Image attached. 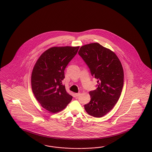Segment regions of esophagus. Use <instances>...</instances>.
Listing matches in <instances>:
<instances>
[{
  "label": "esophagus",
  "mask_w": 152,
  "mask_h": 152,
  "mask_svg": "<svg viewBox=\"0 0 152 152\" xmlns=\"http://www.w3.org/2000/svg\"><path fill=\"white\" fill-rule=\"evenodd\" d=\"M80 95V93H76V94H75V96H76V97H78Z\"/></svg>",
  "instance_id": "34e87169"
}]
</instances>
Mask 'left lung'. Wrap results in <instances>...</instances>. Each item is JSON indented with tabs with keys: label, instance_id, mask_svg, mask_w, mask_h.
Returning a JSON list of instances; mask_svg holds the SVG:
<instances>
[{
	"label": "left lung",
	"instance_id": "left-lung-1",
	"mask_svg": "<svg viewBox=\"0 0 152 152\" xmlns=\"http://www.w3.org/2000/svg\"><path fill=\"white\" fill-rule=\"evenodd\" d=\"M78 55L98 80L96 90L89 92L90 102L85 104V109L91 115L101 117L113 108L121 94L124 79L121 62L113 51L99 43L82 46Z\"/></svg>",
	"mask_w": 152,
	"mask_h": 152
}]
</instances>
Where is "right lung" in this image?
I'll return each mask as SVG.
<instances>
[{
    "label": "right lung",
    "mask_w": 152,
    "mask_h": 152,
    "mask_svg": "<svg viewBox=\"0 0 152 152\" xmlns=\"http://www.w3.org/2000/svg\"><path fill=\"white\" fill-rule=\"evenodd\" d=\"M77 47H53L37 60L31 74L34 94L41 106L51 113L65 108L72 99L62 81L66 66L78 51Z\"/></svg>",
    "instance_id": "obj_1"
}]
</instances>
